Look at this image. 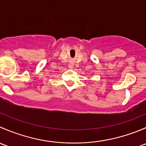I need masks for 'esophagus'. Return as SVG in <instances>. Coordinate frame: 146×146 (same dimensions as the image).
<instances>
[{"label": "esophagus", "instance_id": "1", "mask_svg": "<svg viewBox=\"0 0 146 146\" xmlns=\"http://www.w3.org/2000/svg\"><path fill=\"white\" fill-rule=\"evenodd\" d=\"M68 68H73V64H69Z\"/></svg>", "mask_w": 146, "mask_h": 146}]
</instances>
